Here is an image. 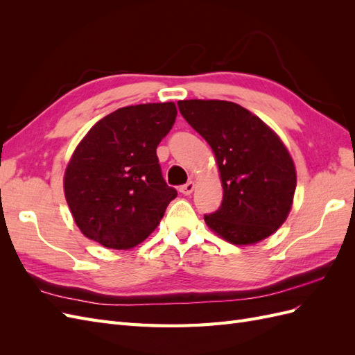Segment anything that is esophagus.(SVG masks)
<instances>
[{"mask_svg":"<svg viewBox=\"0 0 355 355\" xmlns=\"http://www.w3.org/2000/svg\"><path fill=\"white\" fill-rule=\"evenodd\" d=\"M194 188H196V184H194V182H192V180H189V182H187L185 185H182V187L179 188V191H180L184 196H189V194H192V191H194Z\"/></svg>","mask_w":355,"mask_h":355,"instance_id":"obj_1","label":"esophagus"}]
</instances>
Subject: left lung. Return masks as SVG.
<instances>
[{"label":"left lung","mask_w":355,"mask_h":355,"mask_svg":"<svg viewBox=\"0 0 355 355\" xmlns=\"http://www.w3.org/2000/svg\"><path fill=\"white\" fill-rule=\"evenodd\" d=\"M188 124L213 149L220 171V207L204 214L209 228L232 244L270 237L286 220L296 189L293 159L259 116L227 101H179Z\"/></svg>","instance_id":"1"}]
</instances>
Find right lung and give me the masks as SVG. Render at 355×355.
Segmentation results:
<instances>
[{"mask_svg": "<svg viewBox=\"0 0 355 355\" xmlns=\"http://www.w3.org/2000/svg\"><path fill=\"white\" fill-rule=\"evenodd\" d=\"M173 102L125 106L96 123L69 161L63 179L75 223L108 249L142 243L178 191L166 184L157 146L176 120Z\"/></svg>", "mask_w": 355, "mask_h": 355, "instance_id": "right-lung-1", "label": "right lung"}]
</instances>
